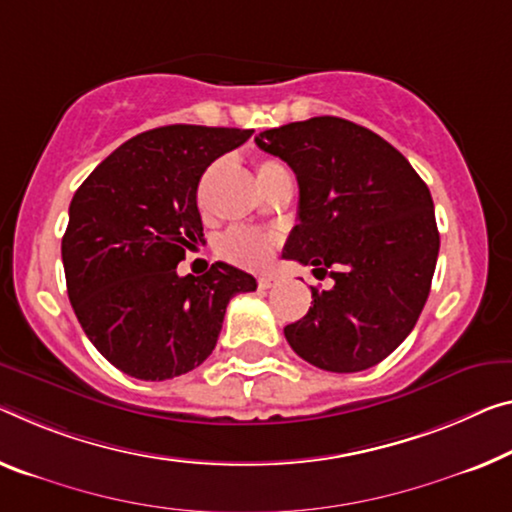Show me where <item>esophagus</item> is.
<instances>
[{"instance_id":"1","label":"esophagus","mask_w":512,"mask_h":512,"mask_svg":"<svg viewBox=\"0 0 512 512\" xmlns=\"http://www.w3.org/2000/svg\"><path fill=\"white\" fill-rule=\"evenodd\" d=\"M277 286V277H272V274H265V277H258V288L261 290H270Z\"/></svg>"}]
</instances>
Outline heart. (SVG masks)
Returning <instances> with one entry per match:
<instances>
[{"label": "heart", "instance_id": "heart-1", "mask_svg": "<svg viewBox=\"0 0 512 512\" xmlns=\"http://www.w3.org/2000/svg\"><path fill=\"white\" fill-rule=\"evenodd\" d=\"M286 174V169L281 167L277 160L263 157L256 164V176L261 187L272 180L274 176ZM274 249V238L267 233H261L256 229H247V226H235V229L226 231L217 242V251L226 261L245 265V267H263L270 263Z\"/></svg>", "mask_w": 512, "mask_h": 512}]
</instances>
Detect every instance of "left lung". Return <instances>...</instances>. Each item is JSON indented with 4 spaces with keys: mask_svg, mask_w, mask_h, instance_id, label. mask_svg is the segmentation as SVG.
<instances>
[{
    "mask_svg": "<svg viewBox=\"0 0 512 512\" xmlns=\"http://www.w3.org/2000/svg\"><path fill=\"white\" fill-rule=\"evenodd\" d=\"M300 185V224L283 258L313 265L334 288L283 334L297 355L332 373L387 359L419 320L439 254L428 185L403 153L368 128L316 116L256 137Z\"/></svg>",
    "mask_w": 512,
    "mask_h": 512,
    "instance_id": "1",
    "label": "left lung"
}]
</instances>
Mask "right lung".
Wrapping results in <instances>:
<instances>
[{"label":"right lung","mask_w":512,"mask_h":512,"mask_svg":"<svg viewBox=\"0 0 512 512\" xmlns=\"http://www.w3.org/2000/svg\"><path fill=\"white\" fill-rule=\"evenodd\" d=\"M254 130L164 125L125 141L80 185L61 240L68 300L109 364L137 380H171L215 350L226 304L256 290L238 267L215 263L180 277L203 242L199 180Z\"/></svg>","instance_id":"right-lung-1"}]
</instances>
